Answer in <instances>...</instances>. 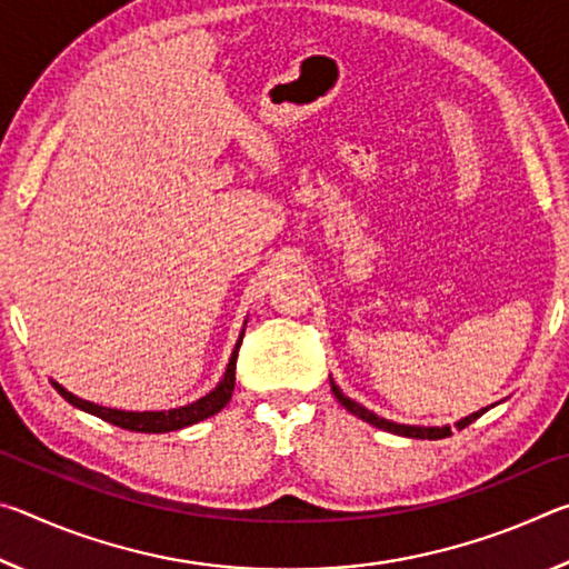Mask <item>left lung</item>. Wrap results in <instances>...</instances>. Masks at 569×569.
Instances as JSON below:
<instances>
[{
  "mask_svg": "<svg viewBox=\"0 0 569 569\" xmlns=\"http://www.w3.org/2000/svg\"><path fill=\"white\" fill-rule=\"evenodd\" d=\"M331 391H333V397L341 401V407L349 409V411L353 413V417H359V419H363V421H369L371 427H377V429L391 431V435L409 437V439H445V437H449V435H451V427H409V423H397V421L381 419V417H377V413H373V411H369L366 407H361V403H356L353 399L346 397V393H343L339 387H336L333 381H331ZM485 411H487V409L475 411V413H469V417L459 419V421H457V429H465V427H469V423L475 421V419H479L481 413H485Z\"/></svg>",
  "mask_w": 569,
  "mask_h": 569,
  "instance_id": "left-lung-1",
  "label": "left lung"
}]
</instances>
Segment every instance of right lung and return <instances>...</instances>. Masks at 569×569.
<instances>
[{
	"label": "right lung",
	"instance_id": "add662e5",
	"mask_svg": "<svg viewBox=\"0 0 569 569\" xmlns=\"http://www.w3.org/2000/svg\"><path fill=\"white\" fill-rule=\"evenodd\" d=\"M240 341H243V333H240L236 349H233V353H230L228 369L223 373V379L218 381V387L210 393H206L203 399L186 403V407H178V409L122 411V409L100 407V403H92V401L74 397L72 391H67L62 383H57V381H52V387L57 389V393H60L64 401H70L72 407L88 411V413H92V417H98L102 421H110V423H114V427L128 429V431H142V435H166V431L186 429V427H190V423H198L208 417H213V413H218L230 401V397H233V387H236V359H238Z\"/></svg>",
	"mask_w": 569,
	"mask_h": 569
}]
</instances>
